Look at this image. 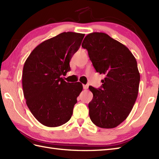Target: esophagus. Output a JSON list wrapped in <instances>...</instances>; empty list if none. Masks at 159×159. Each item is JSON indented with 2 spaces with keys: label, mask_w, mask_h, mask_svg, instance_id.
Here are the masks:
<instances>
[{
  "label": "esophagus",
  "mask_w": 159,
  "mask_h": 159,
  "mask_svg": "<svg viewBox=\"0 0 159 159\" xmlns=\"http://www.w3.org/2000/svg\"><path fill=\"white\" fill-rule=\"evenodd\" d=\"M83 89H88V85H83Z\"/></svg>",
  "instance_id": "esophagus-1"
}]
</instances>
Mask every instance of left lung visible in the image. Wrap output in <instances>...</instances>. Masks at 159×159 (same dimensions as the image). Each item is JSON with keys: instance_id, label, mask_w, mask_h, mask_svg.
I'll list each match as a JSON object with an SVG mask.
<instances>
[{"instance_id": "left-lung-1", "label": "left lung", "mask_w": 159, "mask_h": 159, "mask_svg": "<svg viewBox=\"0 0 159 159\" xmlns=\"http://www.w3.org/2000/svg\"><path fill=\"white\" fill-rule=\"evenodd\" d=\"M82 47L96 72L105 76L98 89L89 87L93 95L88 105L90 119L100 128H116L126 119L137 100L140 81L137 61L126 46L104 33H89Z\"/></svg>"}]
</instances>
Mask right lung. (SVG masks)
<instances>
[{"mask_svg":"<svg viewBox=\"0 0 159 159\" xmlns=\"http://www.w3.org/2000/svg\"><path fill=\"white\" fill-rule=\"evenodd\" d=\"M85 34L64 32L40 43L30 54L23 67L22 88L29 110L42 124L57 127L73 113L77 97L83 90L80 82H66L70 61Z\"/></svg>","mask_w":159,"mask_h":159,"instance_id":"obj_1","label":"right lung"}]
</instances>
